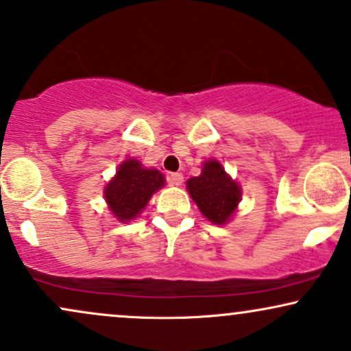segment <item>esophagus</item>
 Segmentation results:
<instances>
[{
    "label": "esophagus",
    "instance_id": "esophagus-1",
    "mask_svg": "<svg viewBox=\"0 0 351 351\" xmlns=\"http://www.w3.org/2000/svg\"><path fill=\"white\" fill-rule=\"evenodd\" d=\"M168 183H170L171 186H181V184H183V175H181V173H171V175L168 176Z\"/></svg>",
    "mask_w": 351,
    "mask_h": 351
}]
</instances>
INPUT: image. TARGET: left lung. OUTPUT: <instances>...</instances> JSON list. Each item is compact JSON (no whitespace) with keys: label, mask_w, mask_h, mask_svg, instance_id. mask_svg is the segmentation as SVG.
Instances as JSON below:
<instances>
[{"label":"left lung","mask_w":351,"mask_h":351,"mask_svg":"<svg viewBox=\"0 0 351 351\" xmlns=\"http://www.w3.org/2000/svg\"><path fill=\"white\" fill-rule=\"evenodd\" d=\"M186 189L202 216L214 226L230 222L242 201V188L217 158L206 160L201 175L186 181Z\"/></svg>","instance_id":"8db88e82"}]
</instances>
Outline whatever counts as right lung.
Returning a JSON list of instances; mask_svg holds the SVG:
<instances>
[{"label":"right lung","mask_w":351,"mask_h":351,"mask_svg":"<svg viewBox=\"0 0 351 351\" xmlns=\"http://www.w3.org/2000/svg\"><path fill=\"white\" fill-rule=\"evenodd\" d=\"M165 186V175L157 168H145L135 158H125L116 175L104 186L103 196L119 222H130L149 204L150 197Z\"/></svg>","instance_id":"obj_1"}]
</instances>
